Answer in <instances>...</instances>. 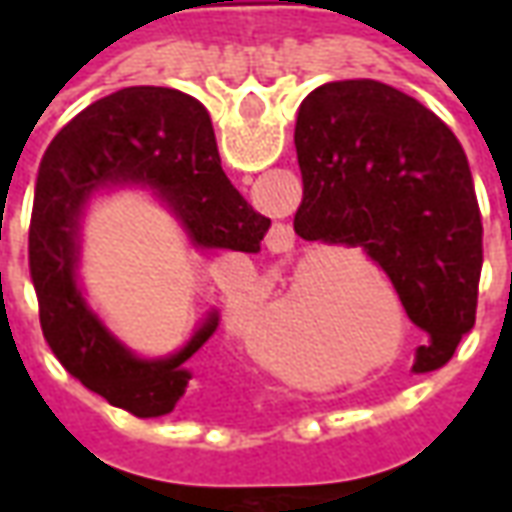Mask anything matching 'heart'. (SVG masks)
<instances>
[{
  "mask_svg": "<svg viewBox=\"0 0 512 512\" xmlns=\"http://www.w3.org/2000/svg\"><path fill=\"white\" fill-rule=\"evenodd\" d=\"M376 285L384 304H395L392 290L386 288L381 279H376ZM343 301L354 310V315H359V321H365V326L384 329V315L376 307V299L370 296V290L359 279H345ZM227 310H230V321L238 332L252 334L260 323L266 321L268 312L274 310L271 288L260 279L244 277L230 290ZM312 343H315V315L310 310L307 293L301 290V285H296L285 301V310L279 315V321L257 340V354L263 362L279 367V370H307L312 348H315Z\"/></svg>",
  "mask_w": 512,
  "mask_h": 512,
  "instance_id": "heart-1",
  "label": "heart"
}]
</instances>
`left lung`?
<instances>
[{"label": "left lung", "mask_w": 512, "mask_h": 512, "mask_svg": "<svg viewBox=\"0 0 512 512\" xmlns=\"http://www.w3.org/2000/svg\"><path fill=\"white\" fill-rule=\"evenodd\" d=\"M304 241L362 246L428 334L417 373L447 365L477 312L483 222L461 142L417 98L376 79L312 90L296 120Z\"/></svg>", "instance_id": "obj_1"}]
</instances>
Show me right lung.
<instances>
[{"instance_id":"obj_1","label":"right lung","mask_w":512,"mask_h":512,"mask_svg":"<svg viewBox=\"0 0 512 512\" xmlns=\"http://www.w3.org/2000/svg\"><path fill=\"white\" fill-rule=\"evenodd\" d=\"M136 183L172 205L200 249L260 252L271 219L233 189L200 101L169 87H126L73 117L43 153L29 224V277L40 329L60 365L95 395L134 417L169 414L191 381L189 359L219 315L178 354L139 359L98 321L76 285L79 216L98 189Z\"/></svg>"}]
</instances>
